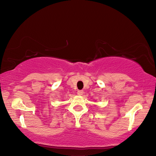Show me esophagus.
<instances>
[{"instance_id": "1", "label": "esophagus", "mask_w": 156, "mask_h": 156, "mask_svg": "<svg viewBox=\"0 0 156 156\" xmlns=\"http://www.w3.org/2000/svg\"><path fill=\"white\" fill-rule=\"evenodd\" d=\"M83 93H84V91L82 90H78V92H77V94H78V95H80V96H81V95L83 94Z\"/></svg>"}]
</instances>
